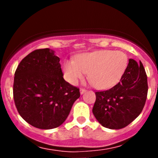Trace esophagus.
<instances>
[{"instance_id": "obj_1", "label": "esophagus", "mask_w": 158, "mask_h": 158, "mask_svg": "<svg viewBox=\"0 0 158 158\" xmlns=\"http://www.w3.org/2000/svg\"><path fill=\"white\" fill-rule=\"evenodd\" d=\"M85 92H86V89H83V88H81L80 89V93L81 94H83Z\"/></svg>"}]
</instances>
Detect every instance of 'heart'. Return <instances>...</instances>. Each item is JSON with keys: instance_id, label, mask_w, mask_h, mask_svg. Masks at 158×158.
Listing matches in <instances>:
<instances>
[{"instance_id": "1", "label": "heart", "mask_w": 158, "mask_h": 158, "mask_svg": "<svg viewBox=\"0 0 158 158\" xmlns=\"http://www.w3.org/2000/svg\"><path fill=\"white\" fill-rule=\"evenodd\" d=\"M127 66L128 57L124 52L105 49L82 53L77 56L76 60H66L63 71L66 80L73 85L88 73L95 87L107 89L120 81Z\"/></svg>"}]
</instances>
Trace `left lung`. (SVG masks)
Segmentation results:
<instances>
[{
	"label": "left lung",
	"instance_id": "8db88e82",
	"mask_svg": "<svg viewBox=\"0 0 158 158\" xmlns=\"http://www.w3.org/2000/svg\"><path fill=\"white\" fill-rule=\"evenodd\" d=\"M148 90L147 74L143 64L130 59L118 83L108 90L95 92L92 112L105 128H125L142 111Z\"/></svg>",
	"mask_w": 158,
	"mask_h": 158
}]
</instances>
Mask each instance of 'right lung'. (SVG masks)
<instances>
[{
	"instance_id": "add662e5",
	"label": "right lung",
	"mask_w": 158,
	"mask_h": 158,
	"mask_svg": "<svg viewBox=\"0 0 158 158\" xmlns=\"http://www.w3.org/2000/svg\"><path fill=\"white\" fill-rule=\"evenodd\" d=\"M60 58L48 48L33 51L21 60L14 73L13 94L20 115L35 128L61 125L79 89L63 79Z\"/></svg>"
}]
</instances>
